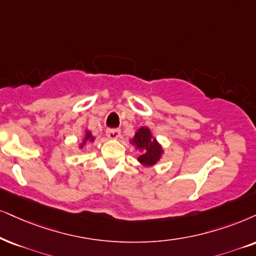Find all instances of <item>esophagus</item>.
<instances>
[{"instance_id": "34e87169", "label": "esophagus", "mask_w": 256, "mask_h": 256, "mask_svg": "<svg viewBox=\"0 0 256 256\" xmlns=\"http://www.w3.org/2000/svg\"><path fill=\"white\" fill-rule=\"evenodd\" d=\"M106 136L110 139H118L120 137V130L119 128H108L106 130Z\"/></svg>"}]
</instances>
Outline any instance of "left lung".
<instances>
[{"label":"left lung","mask_w":256,"mask_h":256,"mask_svg":"<svg viewBox=\"0 0 256 256\" xmlns=\"http://www.w3.org/2000/svg\"><path fill=\"white\" fill-rule=\"evenodd\" d=\"M134 143L137 145V148L144 150V154L139 156L138 160L144 166H154L157 163L162 154V148L157 143L154 138H152L151 132L148 128H142L136 132Z\"/></svg>","instance_id":"8db88e82"}]
</instances>
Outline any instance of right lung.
<instances>
[{"instance_id": "add662e5", "label": "right lung", "mask_w": 256, "mask_h": 256, "mask_svg": "<svg viewBox=\"0 0 256 256\" xmlns=\"http://www.w3.org/2000/svg\"><path fill=\"white\" fill-rule=\"evenodd\" d=\"M87 139H90V140H93V137H92V136H90V132H87V134H86V137H85V140H84V144L86 143Z\"/></svg>"}]
</instances>
